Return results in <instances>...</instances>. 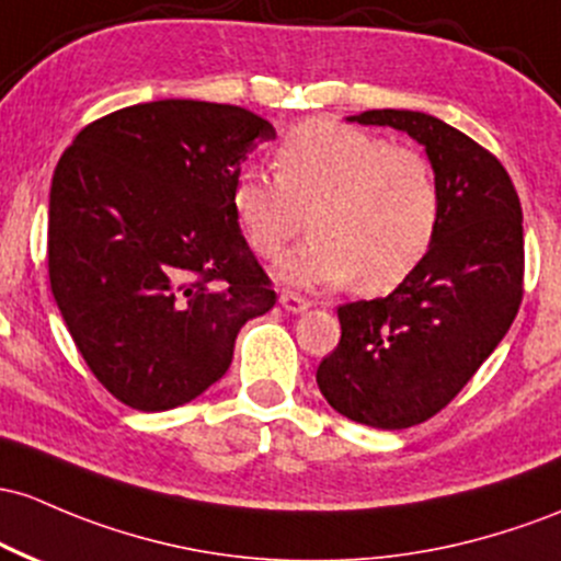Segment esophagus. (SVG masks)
Segmentation results:
<instances>
[{
	"label": "esophagus",
	"instance_id": "34e87169",
	"mask_svg": "<svg viewBox=\"0 0 561 561\" xmlns=\"http://www.w3.org/2000/svg\"><path fill=\"white\" fill-rule=\"evenodd\" d=\"M279 304H282V309H285V311H290V313H300V311L309 309L311 300H309V298H304V295L293 293V290H285V293L279 295Z\"/></svg>",
	"mask_w": 561,
	"mask_h": 561
}]
</instances>
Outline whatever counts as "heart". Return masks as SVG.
Here are the masks:
<instances>
[{
  "label": "heart",
  "instance_id": "obj_1",
  "mask_svg": "<svg viewBox=\"0 0 561 561\" xmlns=\"http://www.w3.org/2000/svg\"><path fill=\"white\" fill-rule=\"evenodd\" d=\"M231 207L252 250L263 257L313 233L287 252L279 274L304 287L389 293L421 266L442 218L439 178L426 157L378 133L311 119L282 138L274 178L242 170Z\"/></svg>",
  "mask_w": 561,
  "mask_h": 561
}]
</instances>
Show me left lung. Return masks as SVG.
I'll return each instance as SVG.
<instances>
[{
  "instance_id": "8db88e82",
  "label": "left lung",
  "mask_w": 561,
  "mask_h": 561,
  "mask_svg": "<svg viewBox=\"0 0 561 561\" xmlns=\"http://www.w3.org/2000/svg\"><path fill=\"white\" fill-rule=\"evenodd\" d=\"M426 146L442 188L434 244L386 298L337 309L341 343L317 370L332 410L373 428H410L453 402L503 341L525 295L522 205L495 153L421 111L351 116Z\"/></svg>"
}]
</instances>
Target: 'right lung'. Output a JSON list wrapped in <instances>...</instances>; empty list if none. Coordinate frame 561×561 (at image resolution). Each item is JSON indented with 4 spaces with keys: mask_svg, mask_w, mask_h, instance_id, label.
I'll return each instance as SVG.
<instances>
[{
    "mask_svg": "<svg viewBox=\"0 0 561 561\" xmlns=\"http://www.w3.org/2000/svg\"><path fill=\"white\" fill-rule=\"evenodd\" d=\"M263 116L205 101L127 106L79 130L50 188V287L79 354L127 408L186 404L229 370L276 293L231 207Z\"/></svg>",
    "mask_w": 561,
    "mask_h": 561,
    "instance_id": "obj_1",
    "label": "right lung"
}]
</instances>
